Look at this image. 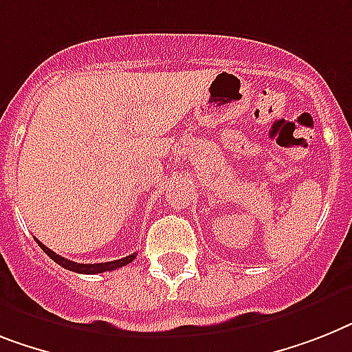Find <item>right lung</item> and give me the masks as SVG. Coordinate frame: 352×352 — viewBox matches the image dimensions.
Masks as SVG:
<instances>
[{
    "mask_svg": "<svg viewBox=\"0 0 352 352\" xmlns=\"http://www.w3.org/2000/svg\"><path fill=\"white\" fill-rule=\"evenodd\" d=\"M37 245H39L41 248H43V252H45V254L48 255V257H50L52 261H55V263L59 264V266H63V268L69 270V272H77V274L95 275V274H104V272H113V270L122 268V266H126V264H129L131 261L136 259V254H131V255H127V257H124V259L109 261V263L82 264V263H74V261H69V259H65V257H60V255H57V254H55V252H52L50 248H46V246L43 245V243H39V241H37Z\"/></svg>",
    "mask_w": 352,
    "mask_h": 352,
    "instance_id": "right-lung-1",
    "label": "right lung"
}]
</instances>
